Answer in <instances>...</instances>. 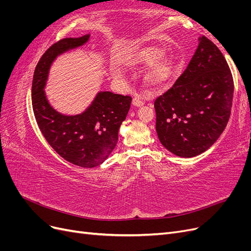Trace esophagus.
Here are the masks:
<instances>
[{"mask_svg":"<svg viewBox=\"0 0 251 251\" xmlns=\"http://www.w3.org/2000/svg\"><path fill=\"white\" fill-rule=\"evenodd\" d=\"M132 104L136 108H140L143 105V101L141 100V98H139V97H134L133 100H132Z\"/></svg>","mask_w":251,"mask_h":251,"instance_id":"obj_1","label":"esophagus"}]
</instances>
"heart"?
Here are the masks:
<instances>
[{"label":"heart","mask_w":251,"mask_h":251,"mask_svg":"<svg viewBox=\"0 0 251 251\" xmlns=\"http://www.w3.org/2000/svg\"><path fill=\"white\" fill-rule=\"evenodd\" d=\"M166 49L156 45L144 46L133 52L126 60L127 66L136 68L149 67L143 81L153 91L168 88L176 77L179 70V60L173 53H165ZM111 75L115 79H123L125 72L118 65L111 67Z\"/></svg>","instance_id":"b5f03b06"}]
</instances>
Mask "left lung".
<instances>
[{
	"instance_id": "obj_1",
	"label": "left lung",
	"mask_w": 251,
	"mask_h": 251,
	"mask_svg": "<svg viewBox=\"0 0 251 251\" xmlns=\"http://www.w3.org/2000/svg\"><path fill=\"white\" fill-rule=\"evenodd\" d=\"M185 71L155 100L156 132L162 146L182 158L207 151L230 116L233 80L216 45L200 36Z\"/></svg>"
}]
</instances>
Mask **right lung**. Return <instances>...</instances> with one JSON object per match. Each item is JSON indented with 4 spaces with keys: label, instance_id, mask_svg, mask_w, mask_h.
I'll list each match as a JSON object with an SVG mask.
<instances>
[{
    "label": "right lung",
    "instance_id": "add662e5",
    "mask_svg": "<svg viewBox=\"0 0 251 251\" xmlns=\"http://www.w3.org/2000/svg\"><path fill=\"white\" fill-rule=\"evenodd\" d=\"M90 34L66 37L44 53L32 81V108L45 139L65 160L91 169L107 160L118 141L119 127L126 120L132 98L100 91L89 107L76 115H66L50 104L45 93L50 68L64 53L81 47Z\"/></svg>",
    "mask_w": 251,
    "mask_h": 251
}]
</instances>
